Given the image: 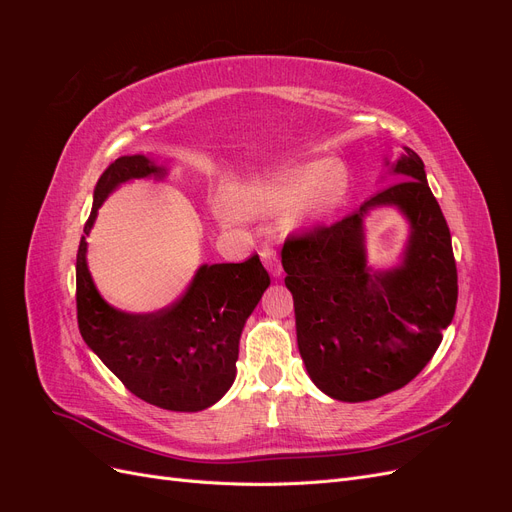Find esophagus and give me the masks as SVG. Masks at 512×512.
Masks as SVG:
<instances>
[{"instance_id":"1","label":"esophagus","mask_w":512,"mask_h":512,"mask_svg":"<svg viewBox=\"0 0 512 512\" xmlns=\"http://www.w3.org/2000/svg\"><path fill=\"white\" fill-rule=\"evenodd\" d=\"M260 260H262V265L267 267V271L273 277H280L282 275V262H280V256H277V252L273 250V247H262V250H260Z\"/></svg>"}]
</instances>
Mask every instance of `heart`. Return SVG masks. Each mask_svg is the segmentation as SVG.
I'll use <instances>...</instances> for the list:
<instances>
[{
	"instance_id": "1",
	"label": "heart",
	"mask_w": 512,
	"mask_h": 512,
	"mask_svg": "<svg viewBox=\"0 0 512 512\" xmlns=\"http://www.w3.org/2000/svg\"><path fill=\"white\" fill-rule=\"evenodd\" d=\"M346 168L335 160L294 164L237 183L230 190V205L220 213L232 220L241 215H267L290 207L294 220H316L339 205L346 194Z\"/></svg>"
}]
</instances>
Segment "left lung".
Instances as JSON below:
<instances>
[{
  "instance_id": "obj_1",
  "label": "left lung",
  "mask_w": 512,
  "mask_h": 512,
  "mask_svg": "<svg viewBox=\"0 0 512 512\" xmlns=\"http://www.w3.org/2000/svg\"><path fill=\"white\" fill-rule=\"evenodd\" d=\"M395 173L404 181L344 220L290 232L282 250L307 374L339 401H369L406 386L436 354L455 316L451 230L423 160L404 147ZM380 204H397L413 226L405 262L386 274L366 269L362 247V215Z\"/></svg>"
}]
</instances>
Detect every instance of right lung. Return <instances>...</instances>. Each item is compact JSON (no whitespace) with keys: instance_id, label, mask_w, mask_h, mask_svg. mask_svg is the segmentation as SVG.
<instances>
[{"instance_id":"obj_1","label":"right lung","mask_w":512,"mask_h":512,"mask_svg":"<svg viewBox=\"0 0 512 512\" xmlns=\"http://www.w3.org/2000/svg\"><path fill=\"white\" fill-rule=\"evenodd\" d=\"M164 175L145 156L108 164L94 192V207L76 254V318L85 344L123 386L151 406L198 412L213 406L235 380L239 337L262 292L271 284L258 254L245 262L200 267L188 292L153 314H123L91 282L87 241L98 207L119 183Z\"/></svg>"}]
</instances>
